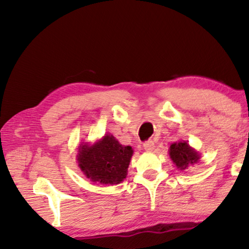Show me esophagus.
Here are the masks:
<instances>
[{
  "instance_id": "34e87169",
  "label": "esophagus",
  "mask_w": 249,
  "mask_h": 249,
  "mask_svg": "<svg viewBox=\"0 0 249 249\" xmlns=\"http://www.w3.org/2000/svg\"><path fill=\"white\" fill-rule=\"evenodd\" d=\"M142 147H144L145 151L151 152V151H153V149H154V142H153V141L145 142L144 144H142Z\"/></svg>"
}]
</instances>
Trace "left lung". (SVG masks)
Instances as JSON below:
<instances>
[{"label":"left lung","instance_id":"left-lung-1","mask_svg":"<svg viewBox=\"0 0 249 249\" xmlns=\"http://www.w3.org/2000/svg\"><path fill=\"white\" fill-rule=\"evenodd\" d=\"M170 158L172 162L175 163L176 166L180 170H185L188 168L190 164H195L199 161V154L195 149L187 144V142H173L170 146L169 151Z\"/></svg>","mask_w":249,"mask_h":249}]
</instances>
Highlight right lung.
I'll return each mask as SVG.
<instances>
[{"label": "right lung", "mask_w": 249, "mask_h": 249, "mask_svg": "<svg viewBox=\"0 0 249 249\" xmlns=\"http://www.w3.org/2000/svg\"><path fill=\"white\" fill-rule=\"evenodd\" d=\"M78 152V165L84 175L103 185L124 181L134 153L130 146L121 145L112 135H105L94 145L81 142Z\"/></svg>", "instance_id": "obj_1"}]
</instances>
